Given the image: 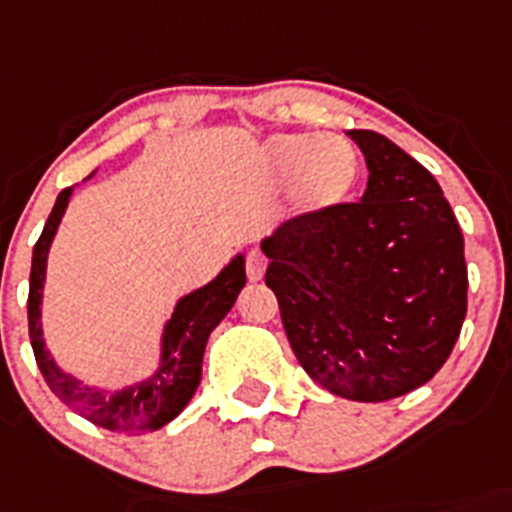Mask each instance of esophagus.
Segmentation results:
<instances>
[{"label":"esophagus","mask_w":512,"mask_h":512,"mask_svg":"<svg viewBox=\"0 0 512 512\" xmlns=\"http://www.w3.org/2000/svg\"><path fill=\"white\" fill-rule=\"evenodd\" d=\"M265 270H267L265 257H262L257 250H252L250 255H247V278H250L252 283H260V280L265 278Z\"/></svg>","instance_id":"34e87169"}]
</instances>
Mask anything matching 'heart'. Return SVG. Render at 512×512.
Wrapping results in <instances>:
<instances>
[{
	"label": "heart",
	"instance_id": "1",
	"mask_svg": "<svg viewBox=\"0 0 512 512\" xmlns=\"http://www.w3.org/2000/svg\"><path fill=\"white\" fill-rule=\"evenodd\" d=\"M262 166L272 181L293 179V204L305 217L341 207L358 179V156L341 136L278 133L262 146Z\"/></svg>",
	"mask_w": 512,
	"mask_h": 512
}]
</instances>
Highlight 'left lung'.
<instances>
[{
    "mask_svg": "<svg viewBox=\"0 0 512 512\" xmlns=\"http://www.w3.org/2000/svg\"><path fill=\"white\" fill-rule=\"evenodd\" d=\"M348 136L369 166L361 202L288 219L260 250L310 379L343 399L386 401L427 384L460 338L465 240L419 161L376 131Z\"/></svg>",
    "mask_w": 512,
    "mask_h": 512,
    "instance_id": "left-lung-1",
    "label": "left lung"
}]
</instances>
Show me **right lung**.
<instances>
[{
  "label": "right lung",
  "instance_id": "obj_1",
  "mask_svg": "<svg viewBox=\"0 0 512 512\" xmlns=\"http://www.w3.org/2000/svg\"><path fill=\"white\" fill-rule=\"evenodd\" d=\"M70 197H73V186L57 194L55 207L32 250L27 321H30V341L37 366L57 399L88 422L121 434L154 432L179 417L197 391L202 381V358L209 333L222 323L240 290L245 288V255L242 252L234 255L212 283L179 298L161 333L159 366L148 379L126 384L121 389L85 386L83 381L57 366L42 336V290H45L47 255H50V245L65 217Z\"/></svg>",
  "mask_w": 512,
  "mask_h": 512
}]
</instances>
